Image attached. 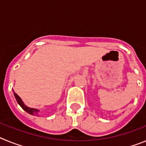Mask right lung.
Listing matches in <instances>:
<instances>
[{
    "label": "right lung",
    "instance_id": "add662e5",
    "mask_svg": "<svg viewBox=\"0 0 146 146\" xmlns=\"http://www.w3.org/2000/svg\"><path fill=\"white\" fill-rule=\"evenodd\" d=\"M14 94H15V98H16V100L17 102V103L20 105V107H21L22 108H23L25 111H26L27 113H28L29 114L31 115H37V113H38V110L36 109H34V108H28V107L25 106V104H24V103L23 102V101H22L21 98L20 97V96H18L17 94H16V93H14Z\"/></svg>",
    "mask_w": 146,
    "mask_h": 146
}]
</instances>
